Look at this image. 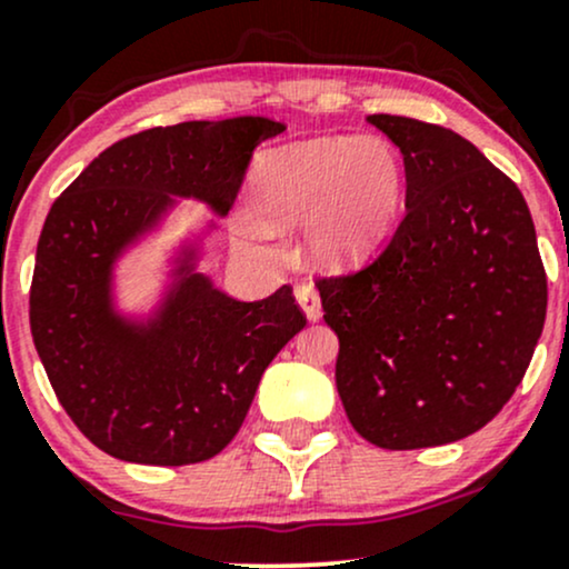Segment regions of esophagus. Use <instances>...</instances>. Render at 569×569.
<instances>
[{
	"instance_id": "obj_1",
	"label": "esophagus",
	"mask_w": 569,
	"mask_h": 569,
	"mask_svg": "<svg viewBox=\"0 0 569 569\" xmlns=\"http://www.w3.org/2000/svg\"><path fill=\"white\" fill-rule=\"evenodd\" d=\"M297 302L305 310L307 321H318V318H321V297H318L316 286L312 283H297Z\"/></svg>"
}]
</instances>
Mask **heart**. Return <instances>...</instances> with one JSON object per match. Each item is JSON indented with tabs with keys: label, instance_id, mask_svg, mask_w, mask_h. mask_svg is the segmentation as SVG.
<instances>
[{
	"label": "heart",
	"instance_id": "1",
	"mask_svg": "<svg viewBox=\"0 0 569 569\" xmlns=\"http://www.w3.org/2000/svg\"><path fill=\"white\" fill-rule=\"evenodd\" d=\"M251 200L267 230L310 221V251L329 270L361 267L382 246L403 200V160L382 136H323L257 162ZM243 224L246 240L262 238Z\"/></svg>",
	"mask_w": 569,
	"mask_h": 569
}]
</instances>
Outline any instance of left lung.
I'll use <instances>...</instances> for the list:
<instances>
[{
  "label": "left lung",
  "mask_w": 569,
  "mask_h": 569,
  "mask_svg": "<svg viewBox=\"0 0 569 569\" xmlns=\"http://www.w3.org/2000/svg\"><path fill=\"white\" fill-rule=\"evenodd\" d=\"M401 149L407 213L380 257L318 278L348 420L382 449L460 441L519 388L548 286L525 194L471 141L369 114Z\"/></svg>",
  "instance_id": "obj_1"
}]
</instances>
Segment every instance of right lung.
Listing matches in <instances>:
<instances>
[{"instance_id": "add662e5", "label": "right lung", "mask_w": 569, "mask_h": 569, "mask_svg": "<svg viewBox=\"0 0 569 569\" xmlns=\"http://www.w3.org/2000/svg\"><path fill=\"white\" fill-rule=\"evenodd\" d=\"M270 117L192 120L112 143L63 189L37 243L29 293L34 348L84 439L117 460L189 466L234 439L259 380L307 318L291 286L238 302L200 272L192 251L160 316L139 326L112 307V267L176 198L224 217Z\"/></svg>"}]
</instances>
